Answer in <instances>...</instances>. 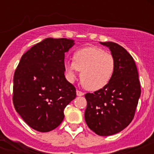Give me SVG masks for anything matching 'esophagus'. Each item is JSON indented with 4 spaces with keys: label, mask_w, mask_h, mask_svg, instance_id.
Returning <instances> with one entry per match:
<instances>
[{
    "label": "esophagus",
    "mask_w": 154,
    "mask_h": 154,
    "mask_svg": "<svg viewBox=\"0 0 154 154\" xmlns=\"http://www.w3.org/2000/svg\"><path fill=\"white\" fill-rule=\"evenodd\" d=\"M77 96H83L84 95V93L80 90H77Z\"/></svg>",
    "instance_id": "obj_1"
}]
</instances>
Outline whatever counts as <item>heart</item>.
Segmentation results:
<instances>
[{"label":"heart","mask_w":154,"mask_h":154,"mask_svg":"<svg viewBox=\"0 0 154 154\" xmlns=\"http://www.w3.org/2000/svg\"><path fill=\"white\" fill-rule=\"evenodd\" d=\"M65 70L68 79L74 80L76 72L81 71V82L89 90H98L111 81L115 70V60L110 53L98 47L78 49L73 60H66Z\"/></svg>","instance_id":"heart-1"}]
</instances>
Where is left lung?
<instances>
[{"instance_id":"1","label":"left lung","mask_w":154,"mask_h":154,"mask_svg":"<svg viewBox=\"0 0 154 154\" xmlns=\"http://www.w3.org/2000/svg\"><path fill=\"white\" fill-rule=\"evenodd\" d=\"M107 46L115 60L109 83L94 94L85 95L87 125L100 136H110L126 128L134 119L141 95V85L134 58L114 42H100Z\"/></svg>"}]
</instances>
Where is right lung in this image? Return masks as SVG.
<instances>
[{
  "instance_id": "obj_1",
  "label": "right lung",
  "mask_w": 154,
  "mask_h": 154,
  "mask_svg": "<svg viewBox=\"0 0 154 154\" xmlns=\"http://www.w3.org/2000/svg\"><path fill=\"white\" fill-rule=\"evenodd\" d=\"M73 45L71 39L46 38L24 53L16 69L13 105L37 131L56 129L66 105L76 97V88L65 77V53Z\"/></svg>"
}]
</instances>
